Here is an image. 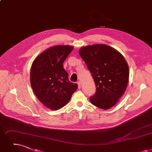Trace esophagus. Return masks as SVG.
Returning a JSON list of instances; mask_svg holds the SVG:
<instances>
[{
    "label": "esophagus",
    "mask_w": 152,
    "mask_h": 152,
    "mask_svg": "<svg viewBox=\"0 0 152 152\" xmlns=\"http://www.w3.org/2000/svg\"><path fill=\"white\" fill-rule=\"evenodd\" d=\"M77 85H78V89H81V82L79 81L77 83Z\"/></svg>",
    "instance_id": "34e87169"
}]
</instances>
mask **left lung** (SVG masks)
Here are the masks:
<instances>
[{"label": "left lung", "mask_w": 152, "mask_h": 152, "mask_svg": "<svg viewBox=\"0 0 152 152\" xmlns=\"http://www.w3.org/2000/svg\"><path fill=\"white\" fill-rule=\"evenodd\" d=\"M79 53L96 86V94L90 97L91 104L104 110L113 107L126 91L129 80V68L124 57L105 44L83 47Z\"/></svg>", "instance_id": "left-lung-1"}]
</instances>
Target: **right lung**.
<instances>
[{
	"label": "right lung",
	"mask_w": 152,
	"mask_h": 152,
	"mask_svg": "<svg viewBox=\"0 0 152 152\" xmlns=\"http://www.w3.org/2000/svg\"><path fill=\"white\" fill-rule=\"evenodd\" d=\"M74 47L56 45L47 48L33 61L30 69L31 87L45 107L56 110L66 105L77 84L69 81L63 62Z\"/></svg>",
	"instance_id": "add662e5"
}]
</instances>
